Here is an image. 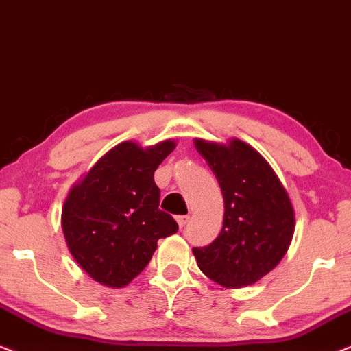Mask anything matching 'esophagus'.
Segmentation results:
<instances>
[{
	"mask_svg": "<svg viewBox=\"0 0 351 351\" xmlns=\"http://www.w3.org/2000/svg\"><path fill=\"white\" fill-rule=\"evenodd\" d=\"M189 222H190V215H179V217H177V223H179L180 228L185 227Z\"/></svg>",
	"mask_w": 351,
	"mask_h": 351,
	"instance_id": "1",
	"label": "esophagus"
}]
</instances>
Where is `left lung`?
<instances>
[{"instance_id":"left-lung-1","label":"left lung","mask_w":351,"mask_h":351,"mask_svg":"<svg viewBox=\"0 0 351 351\" xmlns=\"http://www.w3.org/2000/svg\"><path fill=\"white\" fill-rule=\"evenodd\" d=\"M195 148L217 179L223 227L206 247H193L199 270L217 285L238 289L270 273L291 246L295 214L285 185L249 143L195 138Z\"/></svg>"}]
</instances>
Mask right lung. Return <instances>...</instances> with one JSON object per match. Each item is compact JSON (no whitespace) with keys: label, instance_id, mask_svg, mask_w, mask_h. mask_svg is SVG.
<instances>
[{"label":"right lung","instance_id":"obj_1","mask_svg":"<svg viewBox=\"0 0 351 351\" xmlns=\"http://www.w3.org/2000/svg\"><path fill=\"white\" fill-rule=\"evenodd\" d=\"M176 141L141 147L118 143L76 182L62 206V232L76 263L94 281L124 287L150 262L160 238L177 232L158 209L153 174Z\"/></svg>","mask_w":351,"mask_h":351}]
</instances>
